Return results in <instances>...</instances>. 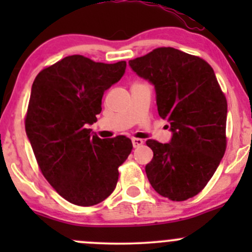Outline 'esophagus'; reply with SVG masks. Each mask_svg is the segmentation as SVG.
Segmentation results:
<instances>
[{
    "label": "esophagus",
    "mask_w": 252,
    "mask_h": 252,
    "mask_svg": "<svg viewBox=\"0 0 252 252\" xmlns=\"http://www.w3.org/2000/svg\"><path fill=\"white\" fill-rule=\"evenodd\" d=\"M131 142H133L134 147H139L144 144V140H141V139H138V138H133L131 139Z\"/></svg>",
    "instance_id": "esophagus-1"
}]
</instances>
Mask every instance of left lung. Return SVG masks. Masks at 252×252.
<instances>
[{
    "label": "left lung",
    "instance_id": "1",
    "mask_svg": "<svg viewBox=\"0 0 252 252\" xmlns=\"http://www.w3.org/2000/svg\"><path fill=\"white\" fill-rule=\"evenodd\" d=\"M156 89L157 110L173 133L169 144L146 141L154 151L147 179L172 201L194 197L215 174L227 149V98L212 67L173 47H158L129 61Z\"/></svg>",
    "mask_w": 252,
    "mask_h": 252
}]
</instances>
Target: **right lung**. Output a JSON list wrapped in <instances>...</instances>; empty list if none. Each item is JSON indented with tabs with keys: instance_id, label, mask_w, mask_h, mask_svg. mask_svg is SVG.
I'll use <instances>...</instances> for the list:
<instances>
[{
	"instance_id": "right-lung-1",
	"label": "right lung",
	"mask_w": 252,
	"mask_h": 252,
	"mask_svg": "<svg viewBox=\"0 0 252 252\" xmlns=\"http://www.w3.org/2000/svg\"><path fill=\"white\" fill-rule=\"evenodd\" d=\"M126 67V61L107 64L73 55L44 68L32 83L25 131L42 175L70 204L107 199L133 149L126 136L106 140L88 129L102 110L103 93Z\"/></svg>"
}]
</instances>
